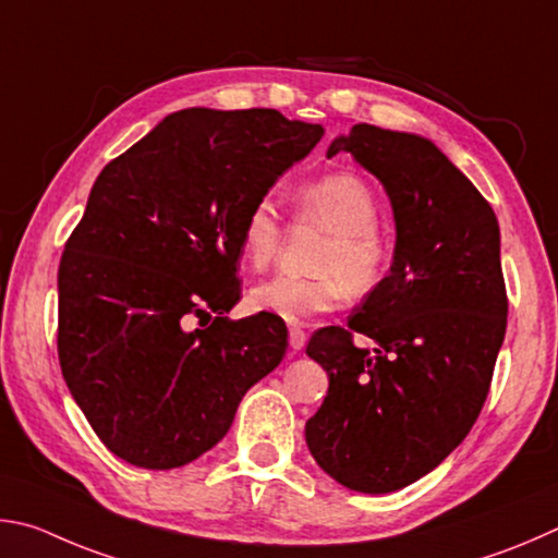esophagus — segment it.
I'll return each mask as SVG.
<instances>
[{
    "label": "esophagus",
    "instance_id": "34e87169",
    "mask_svg": "<svg viewBox=\"0 0 558 558\" xmlns=\"http://www.w3.org/2000/svg\"><path fill=\"white\" fill-rule=\"evenodd\" d=\"M289 345L291 350H301L306 345V333L301 328H291L289 330Z\"/></svg>",
    "mask_w": 558,
    "mask_h": 558
}]
</instances>
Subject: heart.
Here are the masks:
<instances>
[{
    "label": "heart",
    "instance_id": "b5f03b06",
    "mask_svg": "<svg viewBox=\"0 0 558 558\" xmlns=\"http://www.w3.org/2000/svg\"><path fill=\"white\" fill-rule=\"evenodd\" d=\"M299 210L330 232L316 259L318 277H279L250 291V306L289 326H304L328 314L350 296H365L383 279L385 238L377 232L379 203L375 191L355 173L338 171L301 185ZM281 240L279 213L269 198L254 201L240 222V250L252 269H264L277 257Z\"/></svg>",
    "mask_w": 558,
    "mask_h": 558
}]
</instances>
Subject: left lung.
I'll return each mask as SVG.
<instances>
[{
    "label": "left lung",
    "instance_id": "1",
    "mask_svg": "<svg viewBox=\"0 0 558 558\" xmlns=\"http://www.w3.org/2000/svg\"><path fill=\"white\" fill-rule=\"evenodd\" d=\"M383 183L395 215L389 274L308 340L328 395L306 444L350 490L385 495L432 473L471 432L507 328L500 225L481 191L426 136L355 124L328 146ZM355 332L374 340L357 349Z\"/></svg>",
    "mask_w": 558,
    "mask_h": 558
}]
</instances>
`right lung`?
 <instances>
[{
	"instance_id": "1",
	"label": "right lung",
	"mask_w": 558,
	"mask_h": 558,
	"mask_svg": "<svg viewBox=\"0 0 558 558\" xmlns=\"http://www.w3.org/2000/svg\"><path fill=\"white\" fill-rule=\"evenodd\" d=\"M320 136V124L277 110L189 107L97 175L58 267V360L122 461L149 471L195 461L281 363L287 328L222 314L240 301L244 213Z\"/></svg>"
}]
</instances>
